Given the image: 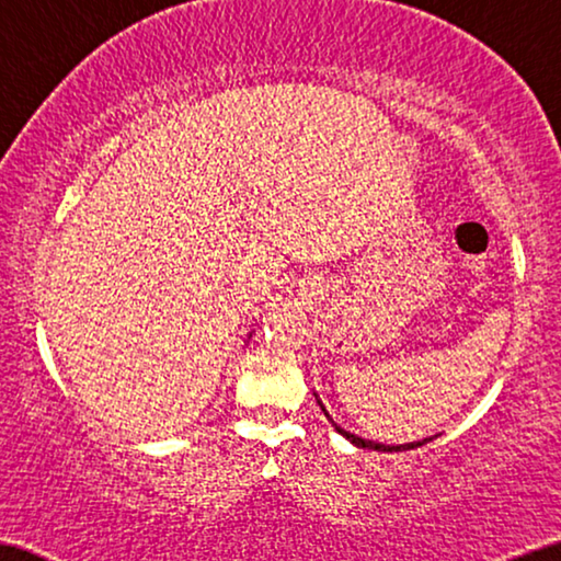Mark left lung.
Returning <instances> with one entry per match:
<instances>
[{"label":"left lung","mask_w":561,"mask_h":561,"mask_svg":"<svg viewBox=\"0 0 561 561\" xmlns=\"http://www.w3.org/2000/svg\"><path fill=\"white\" fill-rule=\"evenodd\" d=\"M314 398H317V392H314ZM317 403H320V408L324 411V415H328V421L332 423V428L340 433V436H345L350 443H355L357 448H367V450H382V454H396V450H411V448H417V446H425V443L428 440H433L436 436H431V438H423V440H413V443H400V446H386V443H378V440H367V438H360V436H355V433H350V431H345V428H340L337 423L332 421L330 417V413H328V408L322 405V400L317 398Z\"/></svg>","instance_id":"left-lung-1"}]
</instances>
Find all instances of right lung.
Wrapping results in <instances>:
<instances>
[{
	"mask_svg": "<svg viewBox=\"0 0 561 561\" xmlns=\"http://www.w3.org/2000/svg\"><path fill=\"white\" fill-rule=\"evenodd\" d=\"M249 337H252V332H249Z\"/></svg>",
	"mask_w": 561,
	"mask_h": 561,
	"instance_id": "1",
	"label": "right lung"
}]
</instances>
